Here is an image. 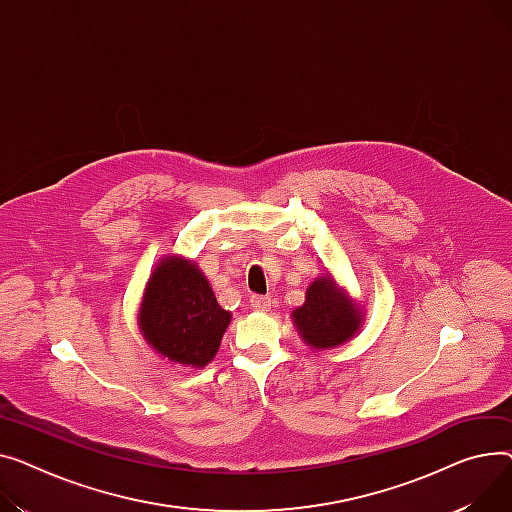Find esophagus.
Returning a JSON list of instances; mask_svg holds the SVG:
<instances>
[{
    "mask_svg": "<svg viewBox=\"0 0 512 512\" xmlns=\"http://www.w3.org/2000/svg\"><path fill=\"white\" fill-rule=\"evenodd\" d=\"M250 306L258 312H266L270 308V297H264V295H252L250 297Z\"/></svg>",
    "mask_w": 512,
    "mask_h": 512,
    "instance_id": "obj_1",
    "label": "esophagus"
}]
</instances>
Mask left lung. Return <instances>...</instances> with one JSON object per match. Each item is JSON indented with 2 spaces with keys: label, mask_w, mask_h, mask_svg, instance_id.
<instances>
[{
  "label": "left lung",
  "mask_w": 512,
  "mask_h": 512,
  "mask_svg": "<svg viewBox=\"0 0 512 512\" xmlns=\"http://www.w3.org/2000/svg\"><path fill=\"white\" fill-rule=\"evenodd\" d=\"M297 333L312 349L339 347L362 328L364 312L337 287L333 277H318L306 291V304L291 312Z\"/></svg>",
  "instance_id": "1"
}]
</instances>
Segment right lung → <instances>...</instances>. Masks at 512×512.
<instances>
[{"label":"right lung","instance_id":"obj_1","mask_svg":"<svg viewBox=\"0 0 512 512\" xmlns=\"http://www.w3.org/2000/svg\"><path fill=\"white\" fill-rule=\"evenodd\" d=\"M231 314L217 304L200 268L167 256L150 275L138 324L146 343L169 362L202 368L219 351Z\"/></svg>","mask_w":512,"mask_h":512}]
</instances>
